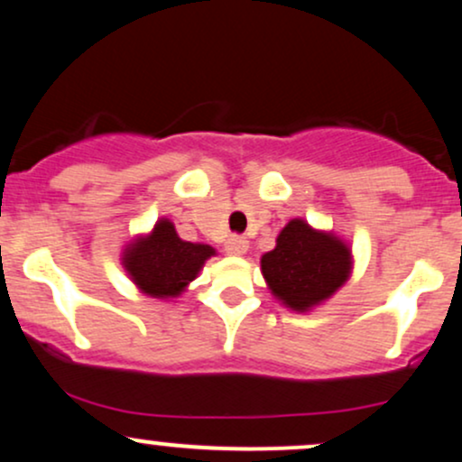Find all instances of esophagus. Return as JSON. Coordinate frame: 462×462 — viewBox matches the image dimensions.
<instances>
[{"mask_svg": "<svg viewBox=\"0 0 462 462\" xmlns=\"http://www.w3.org/2000/svg\"><path fill=\"white\" fill-rule=\"evenodd\" d=\"M247 247H249L247 238H243V236H238V235H232L226 241V252L227 254H235V256H243V254L247 252Z\"/></svg>", "mask_w": 462, "mask_h": 462, "instance_id": "obj_1", "label": "esophagus"}]
</instances>
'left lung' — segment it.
I'll return each instance as SVG.
<instances>
[{"label": "left lung", "mask_w": 462, "mask_h": 462, "mask_svg": "<svg viewBox=\"0 0 462 462\" xmlns=\"http://www.w3.org/2000/svg\"><path fill=\"white\" fill-rule=\"evenodd\" d=\"M261 267L275 298L289 309L304 312L346 282L352 256L337 236L293 219L280 232L275 249L261 258Z\"/></svg>", "instance_id": "obj_1"}]
</instances>
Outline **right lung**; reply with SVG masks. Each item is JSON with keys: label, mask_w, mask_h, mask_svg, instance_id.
Segmentation results:
<instances>
[{"label": "right lung", "mask_w": 462, "mask_h": 462, "mask_svg": "<svg viewBox=\"0 0 462 462\" xmlns=\"http://www.w3.org/2000/svg\"><path fill=\"white\" fill-rule=\"evenodd\" d=\"M215 249L182 241L171 221L162 219L152 235L139 238L125 249L124 264L136 286L152 298H176L210 258Z\"/></svg>", "instance_id": "obj_1"}]
</instances>
